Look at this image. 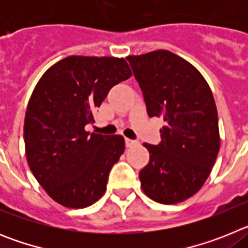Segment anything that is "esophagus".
Segmentation results:
<instances>
[{
	"mask_svg": "<svg viewBox=\"0 0 248 248\" xmlns=\"http://www.w3.org/2000/svg\"><path fill=\"white\" fill-rule=\"evenodd\" d=\"M137 144H138V141H135V140L128 139V138L125 139V145L128 146V148H130V146H133V145H137Z\"/></svg>",
	"mask_w": 248,
	"mask_h": 248,
	"instance_id": "1",
	"label": "esophagus"
}]
</instances>
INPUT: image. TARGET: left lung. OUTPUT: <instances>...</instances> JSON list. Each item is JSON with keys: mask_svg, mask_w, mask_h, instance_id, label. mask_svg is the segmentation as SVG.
<instances>
[{"mask_svg": "<svg viewBox=\"0 0 248 248\" xmlns=\"http://www.w3.org/2000/svg\"><path fill=\"white\" fill-rule=\"evenodd\" d=\"M150 118H163L161 141L139 172L141 189L165 205L187 200L202 187L220 150L217 109L202 74L165 49L126 57Z\"/></svg>", "mask_w": 248, "mask_h": 248, "instance_id": "8db88e82", "label": "left lung"}]
</instances>
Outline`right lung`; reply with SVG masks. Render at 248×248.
<instances>
[{
    "label": "right lung",
    "instance_id": "right-lung-1",
    "mask_svg": "<svg viewBox=\"0 0 248 248\" xmlns=\"http://www.w3.org/2000/svg\"><path fill=\"white\" fill-rule=\"evenodd\" d=\"M130 77L124 58L69 56L37 83L26 110V156L39 185L61 205L83 209L104 195L125 141L84 128L109 91Z\"/></svg>",
    "mask_w": 248,
    "mask_h": 248
}]
</instances>
